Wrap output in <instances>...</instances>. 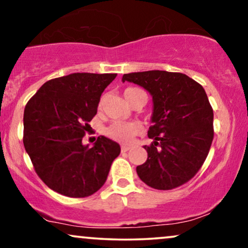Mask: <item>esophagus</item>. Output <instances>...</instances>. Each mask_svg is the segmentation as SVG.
I'll list each match as a JSON object with an SVG mask.
<instances>
[{"label": "esophagus", "instance_id": "esophagus-1", "mask_svg": "<svg viewBox=\"0 0 248 248\" xmlns=\"http://www.w3.org/2000/svg\"><path fill=\"white\" fill-rule=\"evenodd\" d=\"M121 151H122V153H125V152L130 151V147H129V146H125V145H123V146H122Z\"/></svg>", "mask_w": 248, "mask_h": 248}]
</instances>
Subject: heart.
Listing matches in <instances>:
<instances>
[{
  "mask_svg": "<svg viewBox=\"0 0 248 248\" xmlns=\"http://www.w3.org/2000/svg\"><path fill=\"white\" fill-rule=\"evenodd\" d=\"M141 93H143V92L141 90H138V88H126L124 91V96L127 102L131 103L134 97ZM138 132V125L136 123H125V122H114L106 129V134L109 138L123 143H130Z\"/></svg>",
  "mask_w": 248,
  "mask_h": 248,
  "instance_id": "b5f03b06",
  "label": "heart"
}]
</instances>
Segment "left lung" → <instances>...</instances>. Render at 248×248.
Segmentation results:
<instances>
[{
  "label": "left lung",
  "mask_w": 248,
  "mask_h": 248,
  "mask_svg": "<svg viewBox=\"0 0 248 248\" xmlns=\"http://www.w3.org/2000/svg\"><path fill=\"white\" fill-rule=\"evenodd\" d=\"M122 81L145 88L153 97L151 146L147 161L137 167L145 184L172 189L195 176L208 155L214 138L213 109L203 87L179 72L126 73Z\"/></svg>",
  "instance_id": "obj_1"
}]
</instances>
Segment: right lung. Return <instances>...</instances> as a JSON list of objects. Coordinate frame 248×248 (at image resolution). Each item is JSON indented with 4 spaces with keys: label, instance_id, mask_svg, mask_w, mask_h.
Returning <instances> with one entry per match:
<instances>
[{
    "label": "right lung",
    "instance_id": "1",
    "mask_svg": "<svg viewBox=\"0 0 248 248\" xmlns=\"http://www.w3.org/2000/svg\"><path fill=\"white\" fill-rule=\"evenodd\" d=\"M117 73H71L45 82L24 110V147L35 172L48 187L85 198L102 187L121 153L101 136L93 147L82 145L101 94Z\"/></svg>",
    "mask_w": 248,
    "mask_h": 248
}]
</instances>
